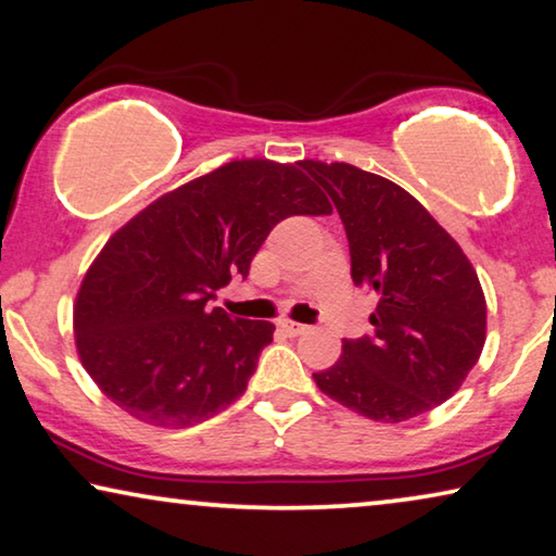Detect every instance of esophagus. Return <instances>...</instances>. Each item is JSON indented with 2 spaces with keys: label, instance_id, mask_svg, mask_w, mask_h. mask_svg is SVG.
Here are the masks:
<instances>
[{
  "label": "esophagus",
  "instance_id": "obj_1",
  "mask_svg": "<svg viewBox=\"0 0 556 556\" xmlns=\"http://www.w3.org/2000/svg\"><path fill=\"white\" fill-rule=\"evenodd\" d=\"M281 330H285L289 338H296V334H304L307 332V325H300V323H292V319H281L279 323Z\"/></svg>",
  "mask_w": 556,
  "mask_h": 556
}]
</instances>
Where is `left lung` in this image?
Instances as JSON below:
<instances>
[{
	"label": "left lung",
	"instance_id": "1",
	"mask_svg": "<svg viewBox=\"0 0 556 556\" xmlns=\"http://www.w3.org/2000/svg\"><path fill=\"white\" fill-rule=\"evenodd\" d=\"M338 208L355 287L378 294L372 334L342 340L315 372L332 401L380 424H403L448 401L486 342V300L448 231L388 178L350 163L302 161Z\"/></svg>",
	"mask_w": 556,
	"mask_h": 556
}]
</instances>
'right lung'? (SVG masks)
Wrapping results in <instances>:
<instances>
[{"label":"right lung","instance_id":"1","mask_svg":"<svg viewBox=\"0 0 556 556\" xmlns=\"http://www.w3.org/2000/svg\"><path fill=\"white\" fill-rule=\"evenodd\" d=\"M332 214L300 163L231 161L168 191L108 239L77 292L83 367L128 416L201 424L244 395L267 319L208 309L287 216Z\"/></svg>","mask_w":556,"mask_h":556}]
</instances>
